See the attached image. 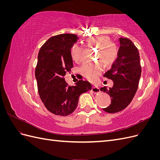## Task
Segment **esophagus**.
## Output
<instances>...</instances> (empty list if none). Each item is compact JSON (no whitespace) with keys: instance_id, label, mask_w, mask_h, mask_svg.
Returning <instances> with one entry per match:
<instances>
[{"instance_id":"1","label":"esophagus","mask_w":160,"mask_h":160,"mask_svg":"<svg viewBox=\"0 0 160 160\" xmlns=\"http://www.w3.org/2000/svg\"><path fill=\"white\" fill-rule=\"evenodd\" d=\"M91 91L93 92V93H98L100 92V89L98 88H96V87H93L91 89Z\"/></svg>"}]
</instances>
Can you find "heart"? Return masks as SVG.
I'll return each instance as SVG.
<instances>
[{
  "label": "heart",
  "instance_id": "1",
  "mask_svg": "<svg viewBox=\"0 0 160 160\" xmlns=\"http://www.w3.org/2000/svg\"><path fill=\"white\" fill-rule=\"evenodd\" d=\"M89 45L98 47L97 59L103 62L105 66H110L117 59L119 55V47L116 43L110 41V38L105 35L92 37L88 38ZM82 47L78 45H74L71 49V57L72 61L79 62L81 58ZM103 71L102 64L99 62L95 63L84 64L81 67V72L87 79L92 83L98 81V77Z\"/></svg>",
  "mask_w": 160,
  "mask_h": 160
}]
</instances>
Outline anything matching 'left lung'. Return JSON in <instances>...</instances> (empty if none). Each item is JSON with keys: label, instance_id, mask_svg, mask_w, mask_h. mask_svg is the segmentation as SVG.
Wrapping results in <instances>:
<instances>
[{"label": "left lung", "instance_id": "left-lung-1", "mask_svg": "<svg viewBox=\"0 0 160 160\" xmlns=\"http://www.w3.org/2000/svg\"><path fill=\"white\" fill-rule=\"evenodd\" d=\"M119 55L111 68L103 77L113 81V86L100 90L109 95L111 102L103 109L105 112L114 113L126 108L138 90L142 73L139 53L138 48L128 38H119Z\"/></svg>", "mask_w": 160, "mask_h": 160}]
</instances>
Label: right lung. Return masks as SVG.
Listing matches in <instances>:
<instances>
[{
  "mask_svg": "<svg viewBox=\"0 0 160 160\" xmlns=\"http://www.w3.org/2000/svg\"><path fill=\"white\" fill-rule=\"evenodd\" d=\"M79 39L74 34H61L48 39L40 49L35 68L38 95L45 107L56 115L67 116L77 108L79 96L91 90L87 81L68 85L64 76L72 66L71 49Z\"/></svg>",
  "mask_w": 160,
  "mask_h": 160,
  "instance_id": "add662e5",
  "label": "right lung"
}]
</instances>
